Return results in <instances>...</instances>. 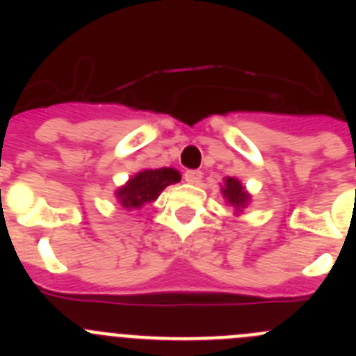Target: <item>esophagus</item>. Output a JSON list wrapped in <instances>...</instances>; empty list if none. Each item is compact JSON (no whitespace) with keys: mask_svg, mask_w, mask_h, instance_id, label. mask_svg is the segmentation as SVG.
<instances>
[{"mask_svg":"<svg viewBox=\"0 0 356 356\" xmlns=\"http://www.w3.org/2000/svg\"><path fill=\"white\" fill-rule=\"evenodd\" d=\"M184 178H185V181H188V184H200L201 171H197V169H188V171H185Z\"/></svg>","mask_w":356,"mask_h":356,"instance_id":"obj_1","label":"esophagus"}]
</instances>
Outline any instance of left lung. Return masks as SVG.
Segmentation results:
<instances>
[{"label":"left lung","mask_w":356,"mask_h":356,"mask_svg":"<svg viewBox=\"0 0 356 356\" xmlns=\"http://www.w3.org/2000/svg\"><path fill=\"white\" fill-rule=\"evenodd\" d=\"M221 193L222 196L226 197V201H228L229 205L235 207L237 212L241 209H244V207L248 205V201H250V194L244 191L241 181H238L237 178H232V176L225 178V185H222Z\"/></svg>","instance_id":"obj_1"}]
</instances>
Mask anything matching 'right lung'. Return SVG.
Returning a JSON list of instances; mask_svg holds the SVG:
<instances>
[{
	"label": "right lung",
	"instance_id": "right-lung-1",
	"mask_svg": "<svg viewBox=\"0 0 356 356\" xmlns=\"http://www.w3.org/2000/svg\"><path fill=\"white\" fill-rule=\"evenodd\" d=\"M180 172L172 168L144 169V171L137 172L134 178H130L127 185L119 187L115 197L119 200L122 209H140L144 203L155 201L163 188L180 181Z\"/></svg>",
	"mask_w": 356,
	"mask_h": 356
}]
</instances>
